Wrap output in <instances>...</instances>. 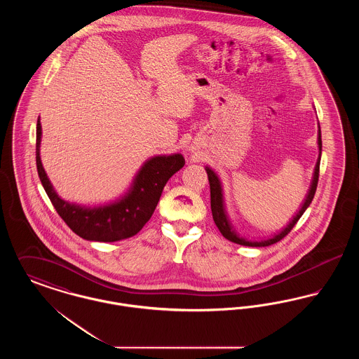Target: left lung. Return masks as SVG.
I'll use <instances>...</instances> for the list:
<instances>
[{"mask_svg": "<svg viewBox=\"0 0 359 359\" xmlns=\"http://www.w3.org/2000/svg\"><path fill=\"white\" fill-rule=\"evenodd\" d=\"M318 145H319V157L315 165V171H313V177H312V183L308 191L307 198L304 199V203L302 205V208L299 210V212L296 214V217H293V219L290 221V224L283 229L278 234L273 236L272 238L261 239V241H249V239L239 237L238 233L236 231L234 226L230 222L224 203H223L222 186H221V180L217 176V173L212 171L211 168L205 167V172L208 175V183H210V192H211V211H212V218L214 222L217 224V227L219 229V231L222 233L223 237L234 243L243 245V246H252V248H262V246H269L273 245L276 242L281 241L284 238L290 230L293 229V226L300 219V217L304 214V211L307 210L308 205H311L316 187H318V180H319V168H320V156H322V133H320V126H319V133H318Z\"/></svg>", "mask_w": 359, "mask_h": 359, "instance_id": "obj_1", "label": "left lung"}]
</instances>
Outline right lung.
<instances>
[{"instance_id":"1","label":"right lung","mask_w":359,"mask_h":359,"mask_svg":"<svg viewBox=\"0 0 359 359\" xmlns=\"http://www.w3.org/2000/svg\"><path fill=\"white\" fill-rule=\"evenodd\" d=\"M40 141L41 125L37 120L36 165L40 182L60 218L76 236L87 241L116 242L136 236L151 219L170 177L186 164L180 154L154 156L144 163L132 187L121 199L91 208L66 202L56 194L40 160Z\"/></svg>"}]
</instances>
